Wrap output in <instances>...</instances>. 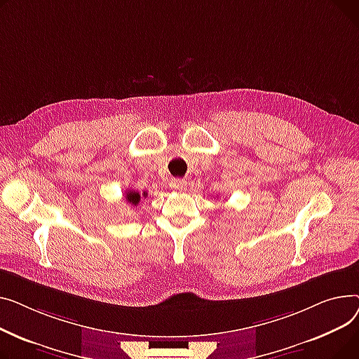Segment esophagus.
<instances>
[{"mask_svg": "<svg viewBox=\"0 0 359 359\" xmlns=\"http://www.w3.org/2000/svg\"><path fill=\"white\" fill-rule=\"evenodd\" d=\"M170 187L172 189H177V191H182V189H185V187H187V181L185 180H171Z\"/></svg>", "mask_w": 359, "mask_h": 359, "instance_id": "esophagus-1", "label": "esophagus"}]
</instances>
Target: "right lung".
I'll use <instances>...</instances> for the list:
<instances>
[{
  "instance_id": "1",
  "label": "right lung",
  "mask_w": 359,
  "mask_h": 359,
  "mask_svg": "<svg viewBox=\"0 0 359 359\" xmlns=\"http://www.w3.org/2000/svg\"><path fill=\"white\" fill-rule=\"evenodd\" d=\"M147 196V193H143V194H139L137 191H135V189H128V191H126V201H128L129 204H132V205H137L139 204V201H140V197H146Z\"/></svg>"
}]
</instances>
